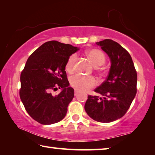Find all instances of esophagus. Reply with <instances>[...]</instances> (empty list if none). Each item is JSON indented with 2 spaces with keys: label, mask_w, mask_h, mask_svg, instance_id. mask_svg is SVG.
Listing matches in <instances>:
<instances>
[{
  "label": "esophagus",
  "mask_w": 155,
  "mask_h": 155,
  "mask_svg": "<svg viewBox=\"0 0 155 155\" xmlns=\"http://www.w3.org/2000/svg\"><path fill=\"white\" fill-rule=\"evenodd\" d=\"M78 91L77 90H74V96H77L78 95Z\"/></svg>",
  "instance_id": "34e87169"
}]
</instances>
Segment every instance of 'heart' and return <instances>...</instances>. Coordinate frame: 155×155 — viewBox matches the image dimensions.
I'll return each instance as SVG.
<instances>
[{"label": "heart", "instance_id": "b5f03b06", "mask_svg": "<svg viewBox=\"0 0 155 155\" xmlns=\"http://www.w3.org/2000/svg\"><path fill=\"white\" fill-rule=\"evenodd\" d=\"M86 55L88 57L91 62L96 65L100 66L104 64L106 61V57L104 52L99 49L93 48L90 49L86 52ZM77 54H72L67 60L65 64V70L68 73H71L74 71V65L77 61ZM96 81L93 77H85L82 75H75L70 78V84L71 87L75 89L76 90L80 91H85L95 86Z\"/></svg>", "mask_w": 155, "mask_h": 155}]
</instances>
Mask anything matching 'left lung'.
Masks as SVG:
<instances>
[{
	"label": "left lung",
	"mask_w": 155,
	"mask_h": 155,
	"mask_svg": "<svg viewBox=\"0 0 155 155\" xmlns=\"http://www.w3.org/2000/svg\"><path fill=\"white\" fill-rule=\"evenodd\" d=\"M96 44L108 54L111 65L106 80L94 90L103 98L89 95L85 109L96 121L111 122L129 109L137 93V72L130 54L116 41L106 39Z\"/></svg>",
	"instance_id": "8db88e82"
}]
</instances>
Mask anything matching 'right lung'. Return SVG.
I'll return each instance as SVG.
<instances>
[{"instance_id":"add662e5","label":"right lung","mask_w":155,"mask_h":155,"mask_svg":"<svg viewBox=\"0 0 155 155\" xmlns=\"http://www.w3.org/2000/svg\"><path fill=\"white\" fill-rule=\"evenodd\" d=\"M79 49L70 44L49 41L34 51L20 75V97L26 111L41 124H52L64 118L74 98L65 70L71 54ZM62 89L54 97L50 91Z\"/></svg>"}]
</instances>
